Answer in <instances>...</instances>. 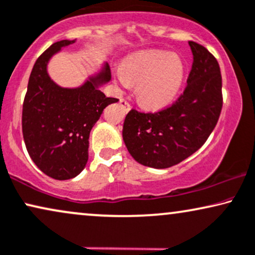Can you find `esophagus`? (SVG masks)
Masks as SVG:
<instances>
[{"label":"esophagus","mask_w":255,"mask_h":255,"mask_svg":"<svg viewBox=\"0 0 255 255\" xmlns=\"http://www.w3.org/2000/svg\"><path fill=\"white\" fill-rule=\"evenodd\" d=\"M120 105L122 106V107L125 108L126 112H129V111H130V105L128 104V102L126 101L125 99H121V100H120Z\"/></svg>","instance_id":"34e87169"}]
</instances>
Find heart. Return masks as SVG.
Instances as JSON below:
<instances>
[{
    "instance_id": "heart-1",
    "label": "heart",
    "mask_w": 255,
    "mask_h": 255,
    "mask_svg": "<svg viewBox=\"0 0 255 255\" xmlns=\"http://www.w3.org/2000/svg\"><path fill=\"white\" fill-rule=\"evenodd\" d=\"M114 76L122 87L137 83V98L146 107L161 108L178 95L185 77V64L178 54L144 51L127 57Z\"/></svg>"
}]
</instances>
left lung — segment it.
Masks as SVG:
<instances>
[{"label": "left lung", "mask_w": 255, "mask_h": 255, "mask_svg": "<svg viewBox=\"0 0 255 255\" xmlns=\"http://www.w3.org/2000/svg\"><path fill=\"white\" fill-rule=\"evenodd\" d=\"M193 64L183 94L156 113L131 109L122 136L135 161L151 168L178 165L206 142L220 117L222 80L215 57L189 41Z\"/></svg>", "instance_id": "1"}]
</instances>
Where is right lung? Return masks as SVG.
Instances as JSON below:
<instances>
[{
    "mask_svg": "<svg viewBox=\"0 0 255 255\" xmlns=\"http://www.w3.org/2000/svg\"><path fill=\"white\" fill-rule=\"evenodd\" d=\"M75 40L55 42L35 62L22 109V131L29 156L55 180L75 178L88 161L89 134L108 105L100 87L111 81L106 62L101 70L77 88H63L47 72L49 60Z\"/></svg>",
    "mask_w": 255,
    "mask_h": 255,
    "instance_id": "right-lung-1",
    "label": "right lung"
}]
</instances>
